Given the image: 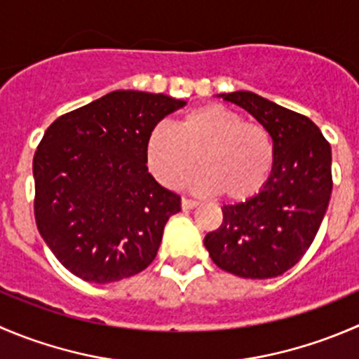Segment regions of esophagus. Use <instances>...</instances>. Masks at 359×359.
Returning a JSON list of instances; mask_svg holds the SVG:
<instances>
[{"mask_svg":"<svg viewBox=\"0 0 359 359\" xmlns=\"http://www.w3.org/2000/svg\"><path fill=\"white\" fill-rule=\"evenodd\" d=\"M180 205H182V210H193V208L198 207V201L187 200V198H182Z\"/></svg>","mask_w":359,"mask_h":359,"instance_id":"34e87169","label":"esophagus"}]
</instances>
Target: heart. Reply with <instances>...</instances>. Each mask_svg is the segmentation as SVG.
I'll return each instance as SVG.
<instances>
[{
	"label": "heart",
	"instance_id": "1",
	"mask_svg": "<svg viewBox=\"0 0 359 359\" xmlns=\"http://www.w3.org/2000/svg\"><path fill=\"white\" fill-rule=\"evenodd\" d=\"M145 158L152 175L170 189L193 175L198 159L201 173L194 189L247 201L270 179L276 149L263 124L247 123L233 110L208 103L184 114L175 128H152Z\"/></svg>",
	"mask_w": 359,
	"mask_h": 359
}]
</instances>
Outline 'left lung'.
I'll list each match as a JSON object with an SVG mask.
<instances>
[{
    "instance_id": "obj_1",
    "label": "left lung",
    "mask_w": 359,
    "mask_h": 359,
    "mask_svg": "<svg viewBox=\"0 0 359 359\" xmlns=\"http://www.w3.org/2000/svg\"><path fill=\"white\" fill-rule=\"evenodd\" d=\"M268 130L276 159L263 189L222 207V224L203 243L212 261L243 279L283 276L302 259L332 196V147L309 117L250 91L217 95Z\"/></svg>"
}]
</instances>
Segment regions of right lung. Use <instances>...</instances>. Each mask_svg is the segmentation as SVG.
<instances>
[{
	"label": "right lung",
	"mask_w": 359,
	"mask_h": 359,
	"mask_svg": "<svg viewBox=\"0 0 359 359\" xmlns=\"http://www.w3.org/2000/svg\"><path fill=\"white\" fill-rule=\"evenodd\" d=\"M184 100L114 91L55 119L33 159L34 219L73 276L109 284L154 261L180 196L149 173L152 128Z\"/></svg>",
	"instance_id": "1"
}]
</instances>
